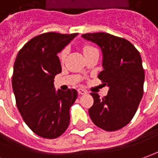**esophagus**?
Listing matches in <instances>:
<instances>
[{
	"instance_id": "obj_1",
	"label": "esophagus",
	"mask_w": 158,
	"mask_h": 158,
	"mask_svg": "<svg viewBox=\"0 0 158 158\" xmlns=\"http://www.w3.org/2000/svg\"><path fill=\"white\" fill-rule=\"evenodd\" d=\"M78 93H79V94H81V95H84V94H86V93H87V92H86L85 90H84V89L79 88V89H78Z\"/></svg>"
}]
</instances>
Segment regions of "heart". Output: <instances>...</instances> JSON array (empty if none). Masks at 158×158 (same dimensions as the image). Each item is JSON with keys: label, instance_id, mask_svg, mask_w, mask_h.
Instances as JSON below:
<instances>
[{"label": "heart", "instance_id": "obj_1", "mask_svg": "<svg viewBox=\"0 0 158 158\" xmlns=\"http://www.w3.org/2000/svg\"><path fill=\"white\" fill-rule=\"evenodd\" d=\"M94 51H97V50L94 48H93V47H91V46H85L83 48L84 54H86L88 52H94ZM65 55H66V50H64V51H62V52H60V59L61 60H64V59L65 58Z\"/></svg>", "mask_w": 158, "mask_h": 158}]
</instances>
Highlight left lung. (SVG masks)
<instances>
[{
  "instance_id": "8db88e82",
  "label": "left lung",
  "mask_w": 158,
  "mask_h": 158,
  "mask_svg": "<svg viewBox=\"0 0 158 158\" xmlns=\"http://www.w3.org/2000/svg\"><path fill=\"white\" fill-rule=\"evenodd\" d=\"M82 38L98 45L102 52V67L98 77L109 87L107 95L94 99L89 115L94 124L113 131L128 124L143 94L144 71L140 53L127 40L107 33L85 34Z\"/></svg>"
}]
</instances>
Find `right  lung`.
Instances as JSON below:
<instances>
[{"label": "right lung", "mask_w": 158, "mask_h": 158, "mask_svg": "<svg viewBox=\"0 0 158 158\" xmlns=\"http://www.w3.org/2000/svg\"><path fill=\"white\" fill-rule=\"evenodd\" d=\"M78 35L46 33L30 40L18 52L12 86L17 108L27 125L44 138L62 135L70 123L75 89L55 90L53 79L61 73L58 53Z\"/></svg>", "instance_id": "obj_1"}]
</instances>
